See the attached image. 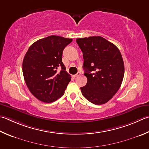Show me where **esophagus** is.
Here are the masks:
<instances>
[{"label": "esophagus", "mask_w": 149, "mask_h": 149, "mask_svg": "<svg viewBox=\"0 0 149 149\" xmlns=\"http://www.w3.org/2000/svg\"><path fill=\"white\" fill-rule=\"evenodd\" d=\"M80 75H81V72H77V74L74 75V77H78V76H79Z\"/></svg>", "instance_id": "esophagus-1"}]
</instances>
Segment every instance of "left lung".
<instances>
[{"mask_svg":"<svg viewBox=\"0 0 149 149\" xmlns=\"http://www.w3.org/2000/svg\"><path fill=\"white\" fill-rule=\"evenodd\" d=\"M83 52L84 75L86 85L81 93L96 105L105 104L120 87L124 74V65L117 47L101 36L77 38Z\"/></svg>","mask_w":149,"mask_h":149,"instance_id":"1","label":"left lung"}]
</instances>
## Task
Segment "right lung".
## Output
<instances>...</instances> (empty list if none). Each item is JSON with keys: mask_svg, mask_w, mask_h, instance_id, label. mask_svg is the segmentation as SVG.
I'll return each mask as SVG.
<instances>
[{"mask_svg": "<svg viewBox=\"0 0 149 149\" xmlns=\"http://www.w3.org/2000/svg\"><path fill=\"white\" fill-rule=\"evenodd\" d=\"M72 41L52 35L35 42L25 54L22 68L24 79L29 91L39 100L51 103L64 94L71 75L63 63V52Z\"/></svg>", "mask_w": 149, "mask_h": 149, "instance_id": "add662e5", "label": "right lung"}]
</instances>
